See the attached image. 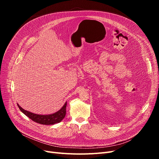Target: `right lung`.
<instances>
[{
    "instance_id": "1",
    "label": "right lung",
    "mask_w": 159,
    "mask_h": 159,
    "mask_svg": "<svg viewBox=\"0 0 159 159\" xmlns=\"http://www.w3.org/2000/svg\"><path fill=\"white\" fill-rule=\"evenodd\" d=\"M17 105L21 111L24 114L26 115L28 117H29L31 120H32L33 121L40 123V124H42V125H53L57 123H60V121H61V120L65 117L66 113V109L67 102L64 104V106L61 107V109L58 111H57L54 114L47 115L34 114L30 111H28L23 109L18 104Z\"/></svg>"
}]
</instances>
